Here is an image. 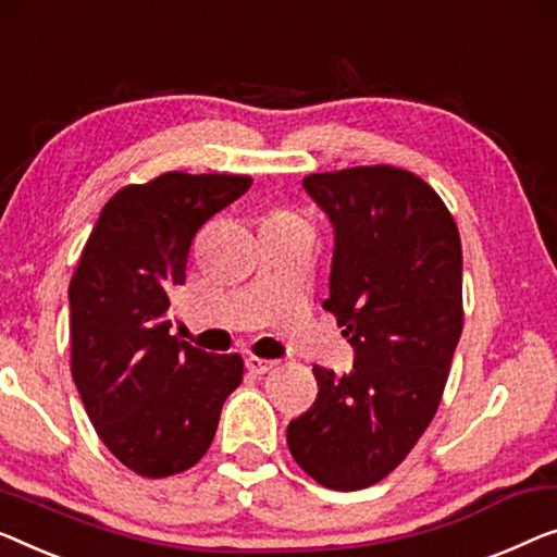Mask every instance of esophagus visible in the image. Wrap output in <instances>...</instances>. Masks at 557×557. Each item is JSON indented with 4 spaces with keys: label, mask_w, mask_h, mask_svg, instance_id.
Listing matches in <instances>:
<instances>
[{
    "label": "esophagus",
    "mask_w": 557,
    "mask_h": 557,
    "mask_svg": "<svg viewBox=\"0 0 557 557\" xmlns=\"http://www.w3.org/2000/svg\"><path fill=\"white\" fill-rule=\"evenodd\" d=\"M246 367H248V372H251V374H265V372H271L273 367H276V361L253 357V354H251V357L246 359Z\"/></svg>",
    "instance_id": "obj_1"
}]
</instances>
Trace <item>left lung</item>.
<instances>
[{"label":"left lung","instance_id":"obj_1","mask_svg":"<svg viewBox=\"0 0 557 557\" xmlns=\"http://www.w3.org/2000/svg\"><path fill=\"white\" fill-rule=\"evenodd\" d=\"M304 188L334 225L324 309L354 346L349 374L313 367L319 394L288 422L304 472L332 490L384 480L437 412L462 334V244L414 173L361 165L313 173Z\"/></svg>","mask_w":557,"mask_h":557}]
</instances>
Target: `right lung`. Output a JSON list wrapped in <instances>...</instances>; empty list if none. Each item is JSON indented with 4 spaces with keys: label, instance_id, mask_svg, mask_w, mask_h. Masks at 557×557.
Here are the masks:
<instances>
[{
    "label": "right lung",
    "instance_id": "right-lung-1",
    "mask_svg": "<svg viewBox=\"0 0 557 557\" xmlns=\"http://www.w3.org/2000/svg\"><path fill=\"white\" fill-rule=\"evenodd\" d=\"M251 183L165 173L125 185L104 203L70 281L72 379L104 447L143 478L196 465L244 379L238 354L171 336L168 306L193 236Z\"/></svg>",
    "mask_w": 557,
    "mask_h": 557
}]
</instances>
